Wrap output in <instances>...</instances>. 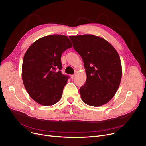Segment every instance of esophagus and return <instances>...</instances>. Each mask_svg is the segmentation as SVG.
I'll return each mask as SVG.
<instances>
[{
    "label": "esophagus",
    "mask_w": 146,
    "mask_h": 146,
    "mask_svg": "<svg viewBox=\"0 0 146 146\" xmlns=\"http://www.w3.org/2000/svg\"><path fill=\"white\" fill-rule=\"evenodd\" d=\"M70 77H71V78L73 80V79H74V78L75 76H74V75H73H73H71V76H70Z\"/></svg>",
    "instance_id": "1"
}]
</instances>
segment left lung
Instances as JSON below:
<instances>
[{
    "label": "left lung",
    "mask_w": 146,
    "mask_h": 146,
    "mask_svg": "<svg viewBox=\"0 0 146 146\" xmlns=\"http://www.w3.org/2000/svg\"><path fill=\"white\" fill-rule=\"evenodd\" d=\"M69 38L86 69L87 80L80 88L81 99L91 106L105 105L113 98L120 84L122 66L118 52L106 40L93 35Z\"/></svg>",
    "instance_id": "1"
}]
</instances>
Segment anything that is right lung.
I'll return each mask as SVG.
<instances>
[{
    "instance_id": "right-lung-1",
    "label": "right lung",
    "mask_w": 146,
    "mask_h": 146,
    "mask_svg": "<svg viewBox=\"0 0 146 146\" xmlns=\"http://www.w3.org/2000/svg\"><path fill=\"white\" fill-rule=\"evenodd\" d=\"M72 47L64 35H52L36 41L23 59L22 78L29 95L43 106H51L61 98L69 76L62 74L61 55Z\"/></svg>"
}]
</instances>
